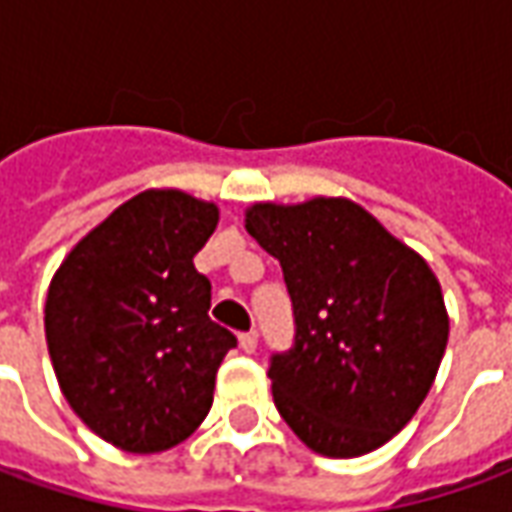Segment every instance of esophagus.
I'll return each mask as SVG.
<instances>
[{
    "instance_id": "esophagus-1",
    "label": "esophagus",
    "mask_w": 512,
    "mask_h": 512,
    "mask_svg": "<svg viewBox=\"0 0 512 512\" xmlns=\"http://www.w3.org/2000/svg\"><path fill=\"white\" fill-rule=\"evenodd\" d=\"M241 350L243 353H255L257 350V333L249 330V333H241Z\"/></svg>"
}]
</instances>
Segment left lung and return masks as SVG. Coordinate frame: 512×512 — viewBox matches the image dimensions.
Returning <instances> with one entry per match:
<instances>
[{"instance_id":"8db88e82","label":"left lung","mask_w":512,"mask_h":512,"mask_svg":"<svg viewBox=\"0 0 512 512\" xmlns=\"http://www.w3.org/2000/svg\"><path fill=\"white\" fill-rule=\"evenodd\" d=\"M246 232L283 266L294 347L269 364L274 406L322 457H361L415 417L448 342L429 263L350 198L252 204Z\"/></svg>"}]
</instances>
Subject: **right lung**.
<instances>
[{
    "label": "right lung",
    "instance_id": "1",
    "mask_svg": "<svg viewBox=\"0 0 512 512\" xmlns=\"http://www.w3.org/2000/svg\"><path fill=\"white\" fill-rule=\"evenodd\" d=\"M218 207L182 190L128 198L52 277L44 330L72 412L131 454L179 446L212 406L238 339L210 319V280L193 257Z\"/></svg>",
    "mask_w": 512,
    "mask_h": 512
}]
</instances>
